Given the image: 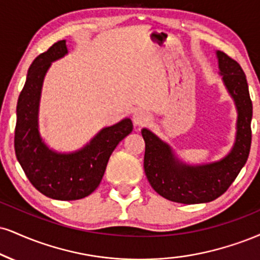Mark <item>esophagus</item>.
Returning a JSON list of instances; mask_svg holds the SVG:
<instances>
[{"mask_svg":"<svg viewBox=\"0 0 260 260\" xmlns=\"http://www.w3.org/2000/svg\"><path fill=\"white\" fill-rule=\"evenodd\" d=\"M149 121H150V116L143 110L137 111L136 114L133 115V122L136 126H139V127L145 126L146 123H149Z\"/></svg>","mask_w":260,"mask_h":260,"instance_id":"esophagus-1","label":"esophagus"}]
</instances>
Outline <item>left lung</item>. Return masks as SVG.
Listing matches in <instances>:
<instances>
[{
	"instance_id": "left-lung-1",
	"label": "left lung",
	"mask_w": 260,
	"mask_h": 260,
	"mask_svg": "<svg viewBox=\"0 0 260 260\" xmlns=\"http://www.w3.org/2000/svg\"><path fill=\"white\" fill-rule=\"evenodd\" d=\"M220 74L237 108L236 143L226 157L215 164L191 167L174 157L170 146L150 131H142L145 142L144 171L150 185L170 201L192 205L218 199L229 189L248 158L252 143V100L242 68L218 51Z\"/></svg>"
}]
</instances>
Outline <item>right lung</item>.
I'll return each instance as SVG.
<instances>
[{"instance_id": "1", "label": "right lung", "mask_w": 260, "mask_h": 260, "mask_svg": "<svg viewBox=\"0 0 260 260\" xmlns=\"http://www.w3.org/2000/svg\"><path fill=\"white\" fill-rule=\"evenodd\" d=\"M65 40L41 53L27 71L26 82L17 104L14 150L25 176L41 193L54 200L74 201L98 187L110 155L132 132L129 118L102 129L87 146L74 154H57L40 138L37 112L41 88L52 61L67 54Z\"/></svg>"}]
</instances>
